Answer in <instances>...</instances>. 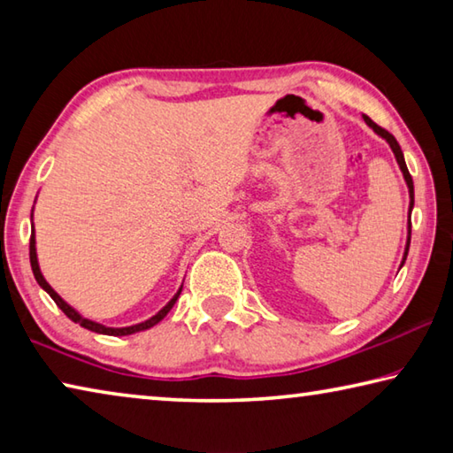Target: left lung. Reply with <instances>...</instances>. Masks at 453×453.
Listing matches in <instances>:
<instances>
[{"label": "left lung", "mask_w": 453, "mask_h": 453, "mask_svg": "<svg viewBox=\"0 0 453 453\" xmlns=\"http://www.w3.org/2000/svg\"><path fill=\"white\" fill-rule=\"evenodd\" d=\"M364 118V121L367 126H370L375 134H378L381 140H386L388 142V145L389 148H392V151H394V156H395V162H397V165H400V170H402V173H403V180H405V186H408V191H410V208H408V242H405V250H403V257H402V264H400V270H402V265L405 264V257H408V251H410V240H411V210H413V180H411V175H410V172H408V165H405V159H403V151H402V148H400V143L395 142V137L389 134V132H386V129H381L378 124H373V121L367 118V116H362Z\"/></svg>", "instance_id": "8db88e82"}]
</instances>
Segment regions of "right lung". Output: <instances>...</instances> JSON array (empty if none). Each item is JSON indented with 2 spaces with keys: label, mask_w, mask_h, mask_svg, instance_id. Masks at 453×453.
<instances>
[{
  "label": "right lung",
  "mask_w": 453,
  "mask_h": 453,
  "mask_svg": "<svg viewBox=\"0 0 453 453\" xmlns=\"http://www.w3.org/2000/svg\"><path fill=\"white\" fill-rule=\"evenodd\" d=\"M29 262H32V270H34V275H35V280H37V283H40V288L42 289H45L50 294V297L53 302L58 303V308L65 313L67 318H70L72 321H75V324H80L81 327H86V329H89V332H96V334H104V335H132V334H137V332H143V329H150V327H153L156 324H159V321H162L165 316H167V311H170L172 308H173V303L178 302V297H180V294H181V288H183V283L180 286V289L175 291L173 294V297L170 302H167L162 310H159L156 316H151L150 319H145V321H142V324H135V326H127V327H110V326H104V324H99V321H94V319H88V318H83L81 313L75 310V308H72L70 303H67L64 297H61L56 289H53L48 281H45V278H43V273H42V270H40V262H37V250H35V229H34V210H32V240H29Z\"/></svg>",
  "instance_id": "add662e5"
}]
</instances>
